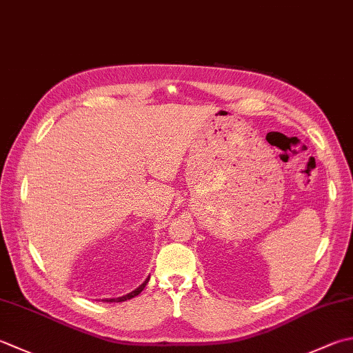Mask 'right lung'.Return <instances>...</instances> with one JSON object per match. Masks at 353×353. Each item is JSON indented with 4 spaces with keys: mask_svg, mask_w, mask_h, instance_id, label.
Returning a JSON list of instances; mask_svg holds the SVG:
<instances>
[{
    "mask_svg": "<svg viewBox=\"0 0 353 353\" xmlns=\"http://www.w3.org/2000/svg\"><path fill=\"white\" fill-rule=\"evenodd\" d=\"M148 280H150V277L145 280L142 285L139 286V288H136L134 291H131V292H128L127 295H122V296H116V299H103L102 301H107V303H121V301H125V300H130V299H134L136 295H139L142 291H143V288L147 286V283H148Z\"/></svg>",
    "mask_w": 353,
    "mask_h": 353,
    "instance_id": "add662e5",
    "label": "right lung"
}]
</instances>
